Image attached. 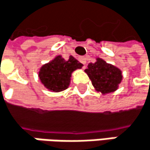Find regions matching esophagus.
I'll list each match as a JSON object with an SVG mask.
<instances>
[{"label": "esophagus", "instance_id": "obj_1", "mask_svg": "<svg viewBox=\"0 0 150 150\" xmlns=\"http://www.w3.org/2000/svg\"><path fill=\"white\" fill-rule=\"evenodd\" d=\"M79 61H80L83 65H86V58H85V57H79Z\"/></svg>", "mask_w": 150, "mask_h": 150}]
</instances>
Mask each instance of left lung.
<instances>
[{
	"mask_svg": "<svg viewBox=\"0 0 150 150\" xmlns=\"http://www.w3.org/2000/svg\"><path fill=\"white\" fill-rule=\"evenodd\" d=\"M84 71L96 91L103 95L116 91L122 82V71L100 58H97L95 63H90Z\"/></svg>",
	"mask_w": 150,
	"mask_h": 150,
	"instance_id": "left-lung-1",
	"label": "left lung"
}]
</instances>
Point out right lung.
Here are the masks:
<instances>
[{
  "instance_id": "1",
  "label": "right lung",
  "mask_w": 150,
  "mask_h": 150,
  "mask_svg": "<svg viewBox=\"0 0 150 150\" xmlns=\"http://www.w3.org/2000/svg\"><path fill=\"white\" fill-rule=\"evenodd\" d=\"M82 66L83 65L72 56L66 60L59 55L40 67L39 78L47 90L59 92L69 87L71 73L77 69H81Z\"/></svg>"
}]
</instances>
